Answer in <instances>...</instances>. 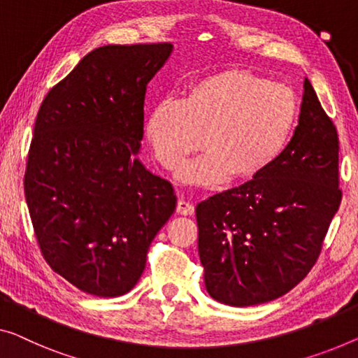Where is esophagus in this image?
Wrapping results in <instances>:
<instances>
[{
  "label": "esophagus",
  "mask_w": 358,
  "mask_h": 358,
  "mask_svg": "<svg viewBox=\"0 0 358 358\" xmlns=\"http://www.w3.org/2000/svg\"><path fill=\"white\" fill-rule=\"evenodd\" d=\"M177 212L180 213V215H193L194 207L191 206L189 202H186L185 199H180L177 204Z\"/></svg>",
  "instance_id": "34e87169"
}]
</instances>
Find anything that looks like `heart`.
<instances>
[{
	"label": "heart",
	"mask_w": 358,
	"mask_h": 358,
	"mask_svg": "<svg viewBox=\"0 0 358 358\" xmlns=\"http://www.w3.org/2000/svg\"><path fill=\"white\" fill-rule=\"evenodd\" d=\"M299 114L294 92L257 73L227 69L191 83L178 101L164 99L148 112L145 136L152 156L183 183L217 186L257 178L289 143Z\"/></svg>",
	"instance_id": "b5f03b06"
}]
</instances>
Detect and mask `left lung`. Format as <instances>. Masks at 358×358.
<instances>
[{"mask_svg": "<svg viewBox=\"0 0 358 358\" xmlns=\"http://www.w3.org/2000/svg\"><path fill=\"white\" fill-rule=\"evenodd\" d=\"M341 197L338 131L306 78L299 125L276 162L196 207L210 297L248 307L289 292L315 265Z\"/></svg>", "mask_w": 358, "mask_h": 358, "instance_id": "left-lung-1", "label": "left lung"}]
</instances>
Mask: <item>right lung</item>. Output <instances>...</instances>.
<instances>
[{
	"label": "right lung",
	"instance_id": "add662e5",
	"mask_svg": "<svg viewBox=\"0 0 358 358\" xmlns=\"http://www.w3.org/2000/svg\"><path fill=\"white\" fill-rule=\"evenodd\" d=\"M170 43L108 45L50 90L35 120L24 177L43 257L80 291L125 294L177 206L170 181L138 159L145 94Z\"/></svg>",
	"mask_w": 358,
	"mask_h": 358
}]
</instances>
